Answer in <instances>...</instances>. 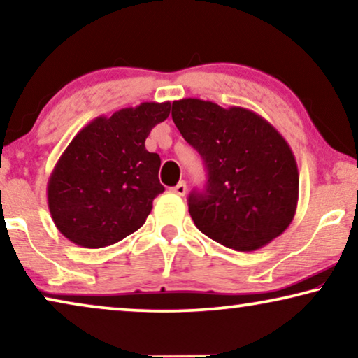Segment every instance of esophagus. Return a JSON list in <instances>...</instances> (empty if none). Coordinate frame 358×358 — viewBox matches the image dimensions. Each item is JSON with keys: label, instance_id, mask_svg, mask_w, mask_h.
I'll use <instances>...</instances> for the list:
<instances>
[{"label": "esophagus", "instance_id": "34e87169", "mask_svg": "<svg viewBox=\"0 0 358 358\" xmlns=\"http://www.w3.org/2000/svg\"><path fill=\"white\" fill-rule=\"evenodd\" d=\"M171 190H173V192L178 194V195H185V192H187V184H185L184 180H180V182L178 185H174V187Z\"/></svg>", "mask_w": 358, "mask_h": 358}]
</instances>
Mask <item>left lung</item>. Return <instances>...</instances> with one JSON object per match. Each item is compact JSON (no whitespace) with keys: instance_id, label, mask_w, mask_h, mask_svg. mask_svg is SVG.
I'll return each mask as SVG.
<instances>
[{"instance_id":"obj_1","label":"left lung","mask_w":358,"mask_h":358,"mask_svg":"<svg viewBox=\"0 0 358 358\" xmlns=\"http://www.w3.org/2000/svg\"><path fill=\"white\" fill-rule=\"evenodd\" d=\"M180 135L202 156L208 180L189 195L195 227L223 246L256 251L292 223L298 166L272 124L244 107L187 97L173 102Z\"/></svg>"}]
</instances>
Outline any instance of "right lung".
Here are the masks:
<instances>
[{"label":"right lung","instance_id":"obj_1","mask_svg":"<svg viewBox=\"0 0 358 358\" xmlns=\"http://www.w3.org/2000/svg\"><path fill=\"white\" fill-rule=\"evenodd\" d=\"M171 102H141L96 117L78 131L47 184L52 220L81 248H106L143 227L163 192L159 155L145 148L151 129L168 119Z\"/></svg>","mask_w":358,"mask_h":358}]
</instances>
